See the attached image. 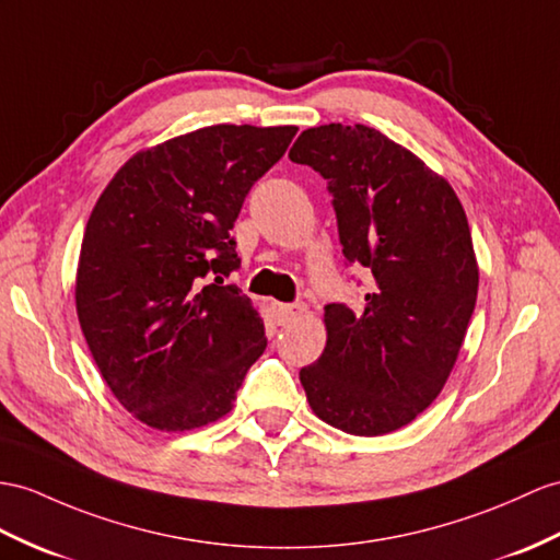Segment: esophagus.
<instances>
[{
	"instance_id": "esophagus-1",
	"label": "esophagus",
	"mask_w": 560,
	"mask_h": 560,
	"mask_svg": "<svg viewBox=\"0 0 560 560\" xmlns=\"http://www.w3.org/2000/svg\"><path fill=\"white\" fill-rule=\"evenodd\" d=\"M276 313H278L280 325H284V323H292L296 318H302L306 313V304H299V302L296 304H278Z\"/></svg>"
}]
</instances>
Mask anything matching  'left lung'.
<instances>
[{
  "mask_svg": "<svg viewBox=\"0 0 560 560\" xmlns=\"http://www.w3.org/2000/svg\"><path fill=\"white\" fill-rule=\"evenodd\" d=\"M332 195L347 261L373 272L363 311L325 306L327 342L302 368L311 411L377 438L440 397L475 308L480 270L466 211L446 177L375 128H308L290 149Z\"/></svg>",
  "mask_w": 560,
  "mask_h": 560,
  "instance_id": "left-lung-1",
  "label": "left lung"
}]
</instances>
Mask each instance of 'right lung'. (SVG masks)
Here are the masks:
<instances>
[{"instance_id": "add662e5", "label": "right lung", "mask_w": 560, "mask_h": 560, "mask_svg": "<svg viewBox=\"0 0 560 560\" xmlns=\"http://www.w3.org/2000/svg\"><path fill=\"white\" fill-rule=\"evenodd\" d=\"M296 130L221 122L177 135L130 156L94 203L78 320L106 387L144 425L185 432L223 418L264 353L252 299L223 284L240 266L230 230Z\"/></svg>"}]
</instances>
